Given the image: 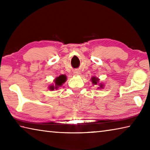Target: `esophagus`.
Wrapping results in <instances>:
<instances>
[{
  "label": "esophagus",
  "mask_w": 150,
  "mask_h": 150,
  "mask_svg": "<svg viewBox=\"0 0 150 150\" xmlns=\"http://www.w3.org/2000/svg\"><path fill=\"white\" fill-rule=\"evenodd\" d=\"M74 73H75V75H78L79 73V71H76L74 72Z\"/></svg>",
  "instance_id": "esophagus-1"
}]
</instances>
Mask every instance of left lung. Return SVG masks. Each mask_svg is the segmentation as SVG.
I'll return each instance as SVG.
<instances>
[{
    "instance_id": "left-lung-1",
    "label": "left lung",
    "mask_w": 150,
    "mask_h": 150,
    "mask_svg": "<svg viewBox=\"0 0 150 150\" xmlns=\"http://www.w3.org/2000/svg\"><path fill=\"white\" fill-rule=\"evenodd\" d=\"M91 81H92V83H93L94 85H96V84H97V83L98 82V78L93 77L91 78ZM103 84H100V88H103Z\"/></svg>"
}]
</instances>
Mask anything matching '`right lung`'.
Wrapping results in <instances>:
<instances>
[{"label": "right lung", "mask_w": 150, "mask_h": 150, "mask_svg": "<svg viewBox=\"0 0 150 150\" xmlns=\"http://www.w3.org/2000/svg\"><path fill=\"white\" fill-rule=\"evenodd\" d=\"M65 81H66V76L65 75H62L59 76V77L55 79V80L54 81L55 85V86L51 85L50 87V90H54L55 88L56 89V88L58 87H59V86L62 85L63 83H64L65 82Z\"/></svg>", "instance_id": "right-lung-1"}]
</instances>
